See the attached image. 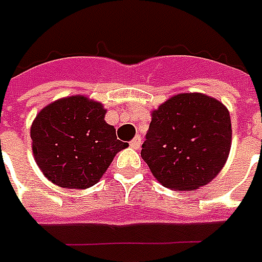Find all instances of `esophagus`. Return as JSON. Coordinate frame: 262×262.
I'll return each instance as SVG.
<instances>
[{
  "label": "esophagus",
  "mask_w": 262,
  "mask_h": 262,
  "mask_svg": "<svg viewBox=\"0 0 262 262\" xmlns=\"http://www.w3.org/2000/svg\"><path fill=\"white\" fill-rule=\"evenodd\" d=\"M129 145H131V148H134V149H140L141 148V137L140 135H137L134 140L129 142Z\"/></svg>",
  "instance_id": "obj_1"
}]
</instances>
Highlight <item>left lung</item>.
<instances>
[{
	"label": "left lung",
	"mask_w": 262,
	"mask_h": 262,
	"mask_svg": "<svg viewBox=\"0 0 262 262\" xmlns=\"http://www.w3.org/2000/svg\"><path fill=\"white\" fill-rule=\"evenodd\" d=\"M151 117L141 157L162 186L196 190L220 173L231 148V120L222 101L179 93Z\"/></svg>",
	"instance_id": "left-lung-1"
}]
</instances>
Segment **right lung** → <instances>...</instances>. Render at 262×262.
I'll return each mask as SVG.
<instances>
[{
    "mask_svg": "<svg viewBox=\"0 0 262 262\" xmlns=\"http://www.w3.org/2000/svg\"><path fill=\"white\" fill-rule=\"evenodd\" d=\"M107 110L86 96L59 98L39 111L31 125L35 162L63 189L96 185L117 154L128 146L104 120Z\"/></svg>",
    "mask_w": 262,
    "mask_h": 262,
    "instance_id": "1",
    "label": "right lung"
}]
</instances>
